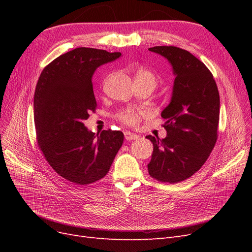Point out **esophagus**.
Segmentation results:
<instances>
[{"mask_svg":"<svg viewBox=\"0 0 252 252\" xmlns=\"http://www.w3.org/2000/svg\"><path fill=\"white\" fill-rule=\"evenodd\" d=\"M124 134H125V139L127 141H133V140H136L139 138L138 134H135V133L130 132V131H125Z\"/></svg>","mask_w":252,"mask_h":252,"instance_id":"34e87169","label":"esophagus"}]
</instances>
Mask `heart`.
Instances as JSON below:
<instances>
[{"mask_svg":"<svg viewBox=\"0 0 252 252\" xmlns=\"http://www.w3.org/2000/svg\"><path fill=\"white\" fill-rule=\"evenodd\" d=\"M135 79H146V80L152 81L155 84L157 83L155 75L148 70H139L135 74ZM147 114H148V111L146 109L129 107V108L122 110L118 114V119L123 122V123H125L126 125L135 126V125H138L139 122L144 117H146Z\"/></svg>","mask_w":252,"mask_h":252,"instance_id":"1","label":"heart"}]
</instances>
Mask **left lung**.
Here are the masks:
<instances>
[{"label":"left lung","mask_w":252,"mask_h":252,"mask_svg":"<svg viewBox=\"0 0 252 252\" xmlns=\"http://www.w3.org/2000/svg\"><path fill=\"white\" fill-rule=\"evenodd\" d=\"M149 50L168 61L175 79L170 102L161 113L166 138L146 136L154 144L148 172L159 182L175 184L199 170L215 147L219 90L208 68L189 51L174 46Z\"/></svg>","instance_id":"1"}]
</instances>
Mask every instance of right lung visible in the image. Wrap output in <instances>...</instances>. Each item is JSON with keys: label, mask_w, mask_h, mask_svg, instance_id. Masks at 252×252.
<instances>
[{"label": "right lung", "mask_w": 252, "mask_h": 252, "mask_svg": "<svg viewBox=\"0 0 252 252\" xmlns=\"http://www.w3.org/2000/svg\"><path fill=\"white\" fill-rule=\"evenodd\" d=\"M121 52L79 47L44 68L34 98L37 143L61 177L78 185L103 179L124 141L122 131L95 134L84 125L96 101L93 75L97 67L118 60Z\"/></svg>", "instance_id": "obj_1"}]
</instances>
